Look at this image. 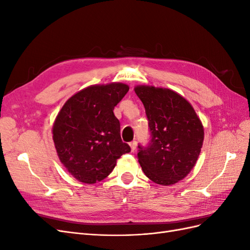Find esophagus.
Returning <instances> with one entry per match:
<instances>
[{
    "mask_svg": "<svg viewBox=\"0 0 250 250\" xmlns=\"http://www.w3.org/2000/svg\"><path fill=\"white\" fill-rule=\"evenodd\" d=\"M129 145H130L131 151H132V152H133V151L135 150V148H137V145H138V142H137V141H132V142H130V143H129Z\"/></svg>",
    "mask_w": 250,
    "mask_h": 250,
    "instance_id": "1",
    "label": "esophagus"
}]
</instances>
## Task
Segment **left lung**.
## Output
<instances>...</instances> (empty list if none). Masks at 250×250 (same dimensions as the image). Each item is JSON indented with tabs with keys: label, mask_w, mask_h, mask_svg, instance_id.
Masks as SVG:
<instances>
[{
	"label": "left lung",
	"mask_w": 250,
	"mask_h": 250,
	"mask_svg": "<svg viewBox=\"0 0 250 250\" xmlns=\"http://www.w3.org/2000/svg\"><path fill=\"white\" fill-rule=\"evenodd\" d=\"M134 92L145 107L150 131L148 145H139L142 170L155 184H176L198 160L204 139L201 121L192 105L169 88L138 85Z\"/></svg>",
	"instance_id": "1"
}]
</instances>
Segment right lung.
Here are the masks:
<instances>
[{"label": "right lung", "mask_w": 250, "mask_h": 250, "mask_svg": "<svg viewBox=\"0 0 250 250\" xmlns=\"http://www.w3.org/2000/svg\"><path fill=\"white\" fill-rule=\"evenodd\" d=\"M129 90L124 83L92 85L72 96L53 125V141L60 162L77 180L95 184L107 177L117 160L130 152L113 115Z\"/></svg>", "instance_id": "right-lung-1"}]
</instances>
